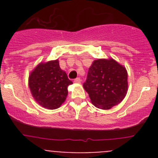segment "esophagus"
<instances>
[{
    "label": "esophagus",
    "instance_id": "esophagus-1",
    "mask_svg": "<svg viewBox=\"0 0 158 158\" xmlns=\"http://www.w3.org/2000/svg\"><path fill=\"white\" fill-rule=\"evenodd\" d=\"M81 80L80 77H77L76 79L74 80V82H75V83H77V84L81 83Z\"/></svg>",
    "mask_w": 158,
    "mask_h": 158
}]
</instances>
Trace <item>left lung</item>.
I'll use <instances>...</instances> for the list:
<instances>
[{
  "instance_id": "obj_1",
  "label": "left lung",
  "mask_w": 158,
  "mask_h": 158,
  "mask_svg": "<svg viewBox=\"0 0 158 158\" xmlns=\"http://www.w3.org/2000/svg\"><path fill=\"white\" fill-rule=\"evenodd\" d=\"M92 104L108 110L122 102L128 90L127 71L113 58H99L89 67L83 85Z\"/></svg>"
}]
</instances>
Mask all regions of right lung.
I'll return each mask as SVG.
<instances>
[{"label": "right lung", "instance_id": "obj_1", "mask_svg": "<svg viewBox=\"0 0 158 158\" xmlns=\"http://www.w3.org/2000/svg\"><path fill=\"white\" fill-rule=\"evenodd\" d=\"M73 82L59 66L58 60L40 62L31 72L28 85L33 98L47 109H57L65 102Z\"/></svg>", "mask_w": 158, "mask_h": 158}]
</instances>
